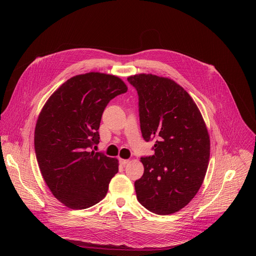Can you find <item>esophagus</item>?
<instances>
[{
	"mask_svg": "<svg viewBox=\"0 0 256 256\" xmlns=\"http://www.w3.org/2000/svg\"><path fill=\"white\" fill-rule=\"evenodd\" d=\"M130 162V160H128V159H120V163L122 164V165H126L128 163Z\"/></svg>",
	"mask_w": 256,
	"mask_h": 256,
	"instance_id": "1",
	"label": "esophagus"
}]
</instances>
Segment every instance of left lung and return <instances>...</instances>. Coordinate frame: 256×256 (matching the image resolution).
Returning <instances> with one entry per match:
<instances>
[{
	"mask_svg": "<svg viewBox=\"0 0 256 256\" xmlns=\"http://www.w3.org/2000/svg\"><path fill=\"white\" fill-rule=\"evenodd\" d=\"M138 96L140 132L154 140L153 156H144L136 180L138 202L157 214L186 206L196 194L208 169L210 136L190 94L174 81L155 75L128 78Z\"/></svg>",
	"mask_w": 256,
	"mask_h": 256,
	"instance_id": "left-lung-1",
	"label": "left lung"
}]
</instances>
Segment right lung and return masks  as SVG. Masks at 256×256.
Returning a JSON list of instances; mask_svg holds the SVG:
<instances>
[{"instance_id":"right-lung-1","label":"right lung","mask_w":256,"mask_h":256,"mask_svg":"<svg viewBox=\"0 0 256 256\" xmlns=\"http://www.w3.org/2000/svg\"><path fill=\"white\" fill-rule=\"evenodd\" d=\"M126 91L116 76L88 72L64 82L44 106L34 132L36 160L46 186L64 206L83 210L106 196L118 161L90 151L99 142L105 107Z\"/></svg>"}]
</instances>
